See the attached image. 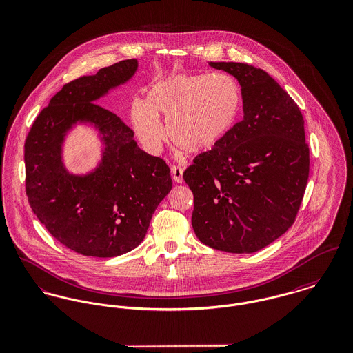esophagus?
I'll return each mask as SVG.
<instances>
[{
  "label": "esophagus",
  "instance_id": "esophagus-1",
  "mask_svg": "<svg viewBox=\"0 0 353 353\" xmlns=\"http://www.w3.org/2000/svg\"><path fill=\"white\" fill-rule=\"evenodd\" d=\"M170 174H172V179H173L174 183L180 184V183L184 181V179H183V169L179 168V166H172L170 168Z\"/></svg>",
  "mask_w": 353,
  "mask_h": 353
}]
</instances>
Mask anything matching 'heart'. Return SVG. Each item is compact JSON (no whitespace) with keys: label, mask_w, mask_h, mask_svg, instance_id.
<instances>
[{"label":"heart","mask_w":353,"mask_h":353,"mask_svg":"<svg viewBox=\"0 0 353 353\" xmlns=\"http://www.w3.org/2000/svg\"><path fill=\"white\" fill-rule=\"evenodd\" d=\"M238 81L225 74H174L153 83L145 101H134L132 125L142 145L159 153L166 139L192 154L215 150L231 133L242 110Z\"/></svg>","instance_id":"1"}]
</instances>
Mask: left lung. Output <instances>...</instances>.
<instances>
[{
    "mask_svg": "<svg viewBox=\"0 0 353 353\" xmlns=\"http://www.w3.org/2000/svg\"><path fill=\"white\" fill-rule=\"evenodd\" d=\"M210 65L241 84L243 119L184 172L194 203L192 227L211 248L251 254L283 235L299 212L309 177L303 117L263 70L232 61Z\"/></svg>",
    "mask_w": 353,
    "mask_h": 353,
    "instance_id": "1",
    "label": "left lung"
}]
</instances>
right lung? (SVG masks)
<instances>
[{"mask_svg":"<svg viewBox=\"0 0 353 353\" xmlns=\"http://www.w3.org/2000/svg\"><path fill=\"white\" fill-rule=\"evenodd\" d=\"M137 70V59L123 60L65 84L39 114L26 141L32 211L60 243L85 256L112 258L136 248L172 190L165 161L143 152L134 133L97 105ZM79 125L96 132L100 156L94 167L75 174L65 166L63 148Z\"/></svg>","mask_w":353,"mask_h":353,"instance_id":"right-lung-1","label":"right lung"}]
</instances>
